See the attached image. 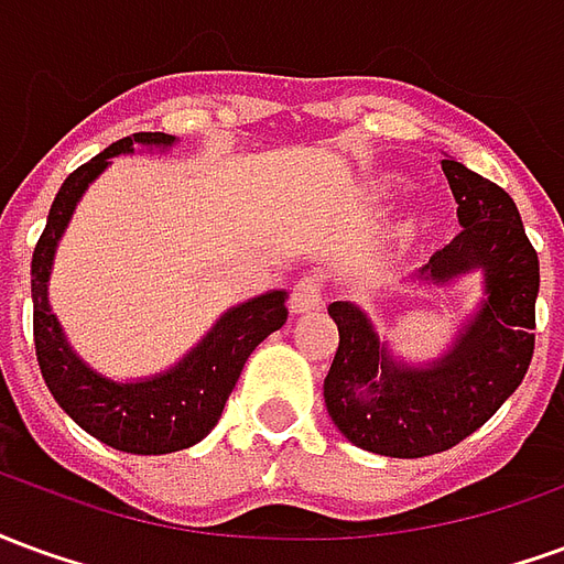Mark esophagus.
Returning a JSON list of instances; mask_svg holds the SVG:
<instances>
[{
	"label": "esophagus",
	"instance_id": "1",
	"mask_svg": "<svg viewBox=\"0 0 564 564\" xmlns=\"http://www.w3.org/2000/svg\"><path fill=\"white\" fill-rule=\"evenodd\" d=\"M290 307L295 314H311V311L323 307V274H302L293 283Z\"/></svg>",
	"mask_w": 564,
	"mask_h": 564
}]
</instances>
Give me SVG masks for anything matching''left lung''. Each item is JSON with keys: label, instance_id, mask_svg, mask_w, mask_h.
I'll return each instance as SVG.
<instances>
[{"label": "left lung", "instance_id": "obj_1", "mask_svg": "<svg viewBox=\"0 0 564 564\" xmlns=\"http://www.w3.org/2000/svg\"><path fill=\"white\" fill-rule=\"evenodd\" d=\"M462 232L420 271L447 283L484 271L486 299L459 338L432 366L395 362L350 302H332L338 350L323 380L326 411L341 435L380 456L420 459L456 447L522 383L534 354V299L541 265L513 198L453 156L441 160Z\"/></svg>", "mask_w": 564, "mask_h": 564}]
</instances>
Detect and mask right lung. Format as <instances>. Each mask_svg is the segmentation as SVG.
<instances>
[{
    "label": "right lung",
    "mask_w": 564,
    "mask_h": 564,
    "mask_svg": "<svg viewBox=\"0 0 564 564\" xmlns=\"http://www.w3.org/2000/svg\"><path fill=\"white\" fill-rule=\"evenodd\" d=\"M135 144L165 150L174 144V135H127L75 169L66 184L59 186L47 214V226L32 253V335L47 390L84 432L123 453L160 456L193 447L217 425L223 404L235 390V380L241 378L247 356L286 323V293L274 290L250 299L245 305L229 307L177 366L156 378L117 383L93 371L68 347L59 319L47 305V278L56 245L66 232L84 189L108 169L111 156L132 153Z\"/></svg>",
    "instance_id": "add662e5"
}]
</instances>
